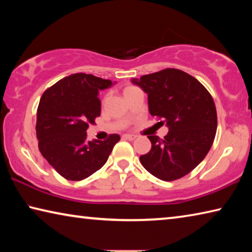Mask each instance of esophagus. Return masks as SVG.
Here are the masks:
<instances>
[{"mask_svg": "<svg viewBox=\"0 0 252 252\" xmlns=\"http://www.w3.org/2000/svg\"><path fill=\"white\" fill-rule=\"evenodd\" d=\"M122 138L126 139V140H131L132 141V140H134L136 138V135L135 134H123Z\"/></svg>", "mask_w": 252, "mask_h": 252, "instance_id": "obj_1", "label": "esophagus"}]
</instances>
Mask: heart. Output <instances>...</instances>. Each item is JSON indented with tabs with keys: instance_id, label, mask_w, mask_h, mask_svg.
Instances as JSON below:
<instances>
[{
	"instance_id": "1",
	"label": "heart",
	"mask_w": 252,
	"mask_h": 252,
	"mask_svg": "<svg viewBox=\"0 0 252 252\" xmlns=\"http://www.w3.org/2000/svg\"><path fill=\"white\" fill-rule=\"evenodd\" d=\"M134 89H135V87H132V85H129V87H126V89H125V90H123V94H126V93H129L130 91H132V90H134ZM104 101V100H103Z\"/></svg>"
}]
</instances>
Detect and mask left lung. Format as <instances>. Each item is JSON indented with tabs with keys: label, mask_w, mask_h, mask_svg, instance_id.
I'll use <instances>...</instances> for the list:
<instances>
[{
	"label": "left lung",
	"mask_w": 252,
	"mask_h": 252,
	"mask_svg": "<svg viewBox=\"0 0 252 252\" xmlns=\"http://www.w3.org/2000/svg\"><path fill=\"white\" fill-rule=\"evenodd\" d=\"M132 82L148 93L149 111L167 125L163 139L148 135L151 150L140 162L152 176L173 181L192 171L206 158L217 132V110L210 93L192 75L164 69Z\"/></svg>",
	"instance_id": "obj_1"
}]
</instances>
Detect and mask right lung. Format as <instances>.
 Instances as JSON below:
<instances>
[{"label": "right lung", "mask_w": 252, "mask_h": 252, "mask_svg": "<svg viewBox=\"0 0 252 252\" xmlns=\"http://www.w3.org/2000/svg\"><path fill=\"white\" fill-rule=\"evenodd\" d=\"M111 80L75 73L46 89L37 106L36 138L44 159L66 180L80 181L103 167L120 140L110 134L103 141H88L87 130L100 117L99 90Z\"/></svg>", "instance_id": "obj_1"}]
</instances>
